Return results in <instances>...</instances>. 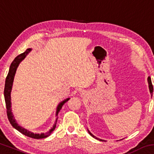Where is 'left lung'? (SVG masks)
I'll use <instances>...</instances> for the list:
<instances>
[{"label":"left lung","instance_id":"obj_1","mask_svg":"<svg viewBox=\"0 0 154 154\" xmlns=\"http://www.w3.org/2000/svg\"><path fill=\"white\" fill-rule=\"evenodd\" d=\"M148 83H149V90H150V92L151 94H152H152H153V85H152V80H151V77H148ZM88 132H89V134L91 135V136L96 138V139H97V138L95 137L94 135L91 133V132L89 131V130H88Z\"/></svg>","mask_w":154,"mask_h":154}]
</instances>
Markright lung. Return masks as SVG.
<instances>
[{
  "label": "right lung",
  "instance_id": "add662e5",
  "mask_svg": "<svg viewBox=\"0 0 154 154\" xmlns=\"http://www.w3.org/2000/svg\"><path fill=\"white\" fill-rule=\"evenodd\" d=\"M30 50H31L30 48L27 49L24 52V53L20 54V55H18L16 58L14 60V61L12 62V63L11 64V66H10V68H9L8 75H7L6 79H5L4 96H5V104H6L7 118H8L9 121L10 122V124H11V126L14 128H15L16 130H17L18 131L20 132L21 133L24 134L25 136H27V137H30V138H33V139H44V138H46L48 136H49V135H50L52 132H53L54 129H55L56 124H54L53 128H52L49 130L48 132H45V133H41V134H34V133H32V132L28 131V130L24 129V128H22L21 126H20L19 125L17 124V122H15V120L14 119V116H13L11 109V91L13 82H14L15 71H16V69L18 66V65H19V64H20V62L25 58L26 56L27 55V54H28V52H29ZM69 100V98H67L65 100L62 101L61 103L59 104L58 107H57L56 115H58V113H59V111H60L62 106H63L64 104L66 103Z\"/></svg>",
  "mask_w": 154,
  "mask_h": 154
}]
</instances>
